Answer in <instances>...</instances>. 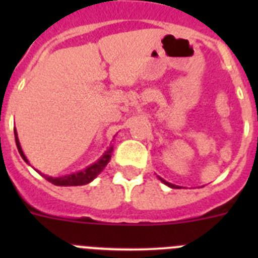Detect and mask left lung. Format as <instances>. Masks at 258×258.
Instances as JSON below:
<instances>
[{
    "instance_id": "8db88e82",
    "label": "left lung",
    "mask_w": 258,
    "mask_h": 258,
    "mask_svg": "<svg viewBox=\"0 0 258 258\" xmlns=\"http://www.w3.org/2000/svg\"><path fill=\"white\" fill-rule=\"evenodd\" d=\"M159 179H160L161 182H164V183H165L166 186H169V187H172V188H177V187H178V186H175V184H172V183H169V182L164 181V179H163V178H160V177H159Z\"/></svg>"
}]
</instances>
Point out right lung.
<instances>
[{
    "instance_id": "add662e5",
    "label": "right lung",
    "mask_w": 258,
    "mask_h": 258,
    "mask_svg": "<svg viewBox=\"0 0 258 258\" xmlns=\"http://www.w3.org/2000/svg\"><path fill=\"white\" fill-rule=\"evenodd\" d=\"M14 134H15V142H17V147L20 156L23 157V160L29 164V161L27 160L26 155H24V152H23L22 147H20L19 140H18V133L15 129H14ZM112 150L113 147L111 146V147H108L107 151L102 155L101 159H98V161H95V163L92 164V165H89L88 168H85L84 170L72 173V174L63 175V177H49V175L42 174V173L40 172L38 173H40V174L42 175L46 181L51 182V183L55 184V186H81V184L90 183V182H92L93 179H94L95 177H97V175L104 169V166L108 164L109 159H111V154H112Z\"/></svg>"
}]
</instances>
